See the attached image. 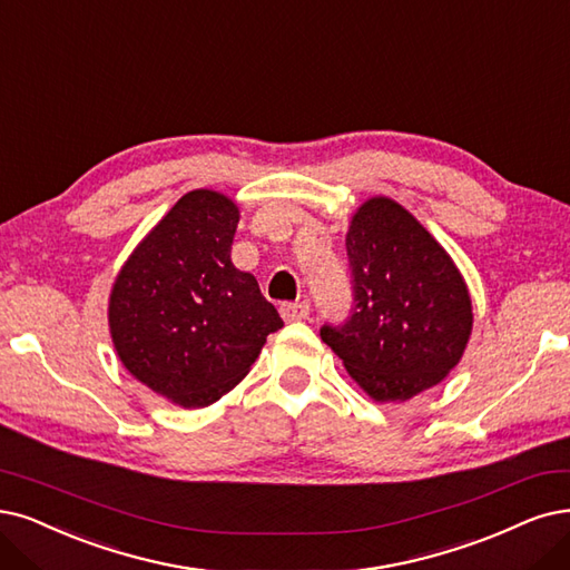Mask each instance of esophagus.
Returning a JSON list of instances; mask_svg holds the SVG:
<instances>
[{
    "mask_svg": "<svg viewBox=\"0 0 570 570\" xmlns=\"http://www.w3.org/2000/svg\"><path fill=\"white\" fill-rule=\"evenodd\" d=\"M279 312H282V317H284V322H301V320H307V314H309V303H284L282 307H279Z\"/></svg>",
    "mask_w": 570,
    "mask_h": 570,
    "instance_id": "esophagus-1",
    "label": "esophagus"
}]
</instances>
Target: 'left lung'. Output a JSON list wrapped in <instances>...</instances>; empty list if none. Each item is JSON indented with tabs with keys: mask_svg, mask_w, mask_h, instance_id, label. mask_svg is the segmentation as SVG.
<instances>
[{
	"mask_svg": "<svg viewBox=\"0 0 570 570\" xmlns=\"http://www.w3.org/2000/svg\"><path fill=\"white\" fill-rule=\"evenodd\" d=\"M352 309L322 341L375 402L444 381L472 333V301L449 253L404 206L373 197L347 232Z\"/></svg>",
	"mask_w": 570,
	"mask_h": 570,
	"instance_id": "left-lung-1",
	"label": "left lung"
}]
</instances>
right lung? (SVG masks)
Returning a JSON list of instances; mask_svg holds the SVG:
<instances>
[{
    "label": "right lung",
    "instance_id": "right-lung-1",
    "mask_svg": "<svg viewBox=\"0 0 570 570\" xmlns=\"http://www.w3.org/2000/svg\"><path fill=\"white\" fill-rule=\"evenodd\" d=\"M235 202L195 189L176 202L121 267L110 333L121 364L183 409L235 387L284 326L253 274L229 261Z\"/></svg>",
    "mask_w": 570,
    "mask_h": 570
}]
</instances>
